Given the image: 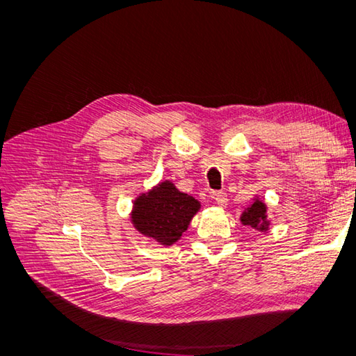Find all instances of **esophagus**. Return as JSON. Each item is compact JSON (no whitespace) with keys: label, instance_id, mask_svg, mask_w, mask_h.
<instances>
[{"label":"esophagus","instance_id":"esophagus-1","mask_svg":"<svg viewBox=\"0 0 356 356\" xmlns=\"http://www.w3.org/2000/svg\"><path fill=\"white\" fill-rule=\"evenodd\" d=\"M209 197L215 203L220 204V207H225V204H227V195H225L224 191H211L209 193Z\"/></svg>","mask_w":356,"mask_h":356}]
</instances>
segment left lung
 Instances as JSON below:
<instances>
[{
  "label": "left lung",
  "mask_w": 356,
  "mask_h": 356,
  "mask_svg": "<svg viewBox=\"0 0 356 356\" xmlns=\"http://www.w3.org/2000/svg\"><path fill=\"white\" fill-rule=\"evenodd\" d=\"M241 221L243 225H250L252 229L266 232L268 229V224H270L267 220L266 204L261 200L255 199L251 207L246 208V211L242 213Z\"/></svg>",
  "instance_id": "left-lung-1"
}]
</instances>
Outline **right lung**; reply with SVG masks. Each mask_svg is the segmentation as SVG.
I'll return each mask as SVG.
<instances>
[{"mask_svg": "<svg viewBox=\"0 0 356 356\" xmlns=\"http://www.w3.org/2000/svg\"><path fill=\"white\" fill-rule=\"evenodd\" d=\"M200 209V203L181 193L170 181L136 197L132 211L135 229L160 245L175 243L188 227L191 218Z\"/></svg>", "mask_w": 356, "mask_h": 356, "instance_id": "add662e5", "label": "right lung"}]
</instances>
